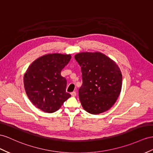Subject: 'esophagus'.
<instances>
[{
    "label": "esophagus",
    "mask_w": 153,
    "mask_h": 153,
    "mask_svg": "<svg viewBox=\"0 0 153 153\" xmlns=\"http://www.w3.org/2000/svg\"><path fill=\"white\" fill-rule=\"evenodd\" d=\"M71 96H73V97H75L76 95V93L75 91H73V92L71 93Z\"/></svg>",
    "instance_id": "obj_1"
}]
</instances>
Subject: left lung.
Masks as SVG:
<instances>
[{"label":"left lung","mask_w":153,"mask_h":153,"mask_svg":"<svg viewBox=\"0 0 153 153\" xmlns=\"http://www.w3.org/2000/svg\"><path fill=\"white\" fill-rule=\"evenodd\" d=\"M75 59L81 67L82 85L78 94L83 108L93 114L109 109L122 89V75L118 65L99 52L80 53Z\"/></svg>","instance_id":"obj_1"}]
</instances>
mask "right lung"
Returning a JSON list of instances; mask_svg holds the SVG:
<instances>
[{
    "label": "right lung",
    "mask_w": 153,
    "mask_h": 153,
    "mask_svg": "<svg viewBox=\"0 0 153 153\" xmlns=\"http://www.w3.org/2000/svg\"><path fill=\"white\" fill-rule=\"evenodd\" d=\"M71 58L70 55L58 53L44 55L35 60L24 75L29 99L45 113L55 112L71 97L65 91L67 80L60 73Z\"/></svg>",
    "instance_id": "obj_1"
}]
</instances>
